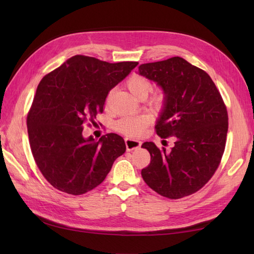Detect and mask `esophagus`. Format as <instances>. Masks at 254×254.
I'll use <instances>...</instances> for the list:
<instances>
[{
  "label": "esophagus",
  "mask_w": 254,
  "mask_h": 254,
  "mask_svg": "<svg viewBox=\"0 0 254 254\" xmlns=\"http://www.w3.org/2000/svg\"><path fill=\"white\" fill-rule=\"evenodd\" d=\"M124 141H126L127 150H128V152H131V150L139 148V147H141V144H142V142L138 141V139L128 138V137H127L126 139H124Z\"/></svg>",
  "instance_id": "34e87169"
}]
</instances>
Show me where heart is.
<instances>
[{"label":"heart","instance_id":"1","mask_svg":"<svg viewBox=\"0 0 254 254\" xmlns=\"http://www.w3.org/2000/svg\"><path fill=\"white\" fill-rule=\"evenodd\" d=\"M127 89L130 93L137 99H144L146 98L148 93L152 89V84H150L147 78L139 75H133L132 77L128 78L127 82ZM163 98L161 96L157 95L155 96L150 100V105L158 107L160 106ZM148 118L145 116H130V117H123L119 120L116 124V127L118 131L126 134L127 136H137L142 133V131L147 126Z\"/></svg>","mask_w":254,"mask_h":254}]
</instances>
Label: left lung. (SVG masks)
Returning <instances> with one entry per match:
<instances>
[{"label": "left lung", "instance_id": "left-lung-1", "mask_svg": "<svg viewBox=\"0 0 254 254\" xmlns=\"http://www.w3.org/2000/svg\"><path fill=\"white\" fill-rule=\"evenodd\" d=\"M137 74L163 90L156 132L164 138L176 137L170 150L153 142L142 145L150 154L143 179L165 197L190 195L212 178L222 159L228 131L222 96L206 72L180 57L142 64Z\"/></svg>", "mask_w": 254, "mask_h": 254}]
</instances>
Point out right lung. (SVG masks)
<instances>
[{
  "label": "right lung",
  "mask_w": 254,
  "mask_h": 254,
  "mask_svg": "<svg viewBox=\"0 0 254 254\" xmlns=\"http://www.w3.org/2000/svg\"><path fill=\"white\" fill-rule=\"evenodd\" d=\"M137 62L108 63L74 56L41 79L27 117L30 148L41 174L58 190L80 195L99 186L124 139L116 133L84 137V122L104 110L108 93Z\"/></svg>",
  "instance_id": "obj_1"
}]
</instances>
